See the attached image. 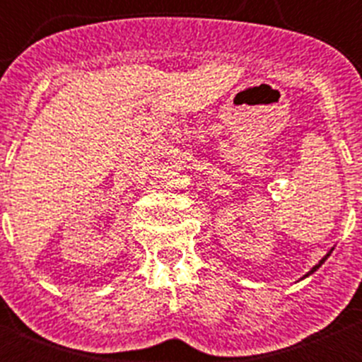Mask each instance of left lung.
I'll return each mask as SVG.
<instances>
[{
  "label": "left lung",
  "mask_w": 362,
  "mask_h": 362,
  "mask_svg": "<svg viewBox=\"0 0 362 362\" xmlns=\"http://www.w3.org/2000/svg\"><path fill=\"white\" fill-rule=\"evenodd\" d=\"M329 254H331V252H329ZM329 254H327V255H326V257H322V261H320V262H319V264H317V266H313V268H312V269H310V273H308V275H312V273H313V272H317V269H319V268H320V266H322V264H324V261H326V259H327V257H329ZM308 275H306V276H308Z\"/></svg>",
  "instance_id": "obj_1"
}]
</instances>
